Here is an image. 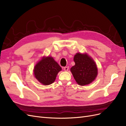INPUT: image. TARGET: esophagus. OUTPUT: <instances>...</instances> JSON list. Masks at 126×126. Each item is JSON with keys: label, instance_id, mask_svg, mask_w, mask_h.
Wrapping results in <instances>:
<instances>
[{"label": "esophagus", "instance_id": "obj_1", "mask_svg": "<svg viewBox=\"0 0 126 126\" xmlns=\"http://www.w3.org/2000/svg\"><path fill=\"white\" fill-rule=\"evenodd\" d=\"M63 69L64 71H68V69H69V67H64Z\"/></svg>", "mask_w": 126, "mask_h": 126}]
</instances>
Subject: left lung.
<instances>
[{
	"label": "left lung",
	"mask_w": 126,
	"mask_h": 126,
	"mask_svg": "<svg viewBox=\"0 0 126 126\" xmlns=\"http://www.w3.org/2000/svg\"><path fill=\"white\" fill-rule=\"evenodd\" d=\"M75 65L70 71L78 84L88 85L96 78L98 74L97 67L93 59L86 54L77 53L74 56Z\"/></svg>",
	"instance_id": "left-lung-1"
}]
</instances>
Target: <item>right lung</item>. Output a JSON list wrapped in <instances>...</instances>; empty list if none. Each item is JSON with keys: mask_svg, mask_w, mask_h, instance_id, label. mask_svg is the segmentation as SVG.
Segmentation results:
<instances>
[{"mask_svg": "<svg viewBox=\"0 0 126 126\" xmlns=\"http://www.w3.org/2000/svg\"><path fill=\"white\" fill-rule=\"evenodd\" d=\"M62 68L51 57L43 58L34 68L36 78L42 84L49 85L55 80L56 76Z\"/></svg>", "mask_w": 126, "mask_h": 126, "instance_id": "add662e5", "label": "right lung"}]
</instances>
